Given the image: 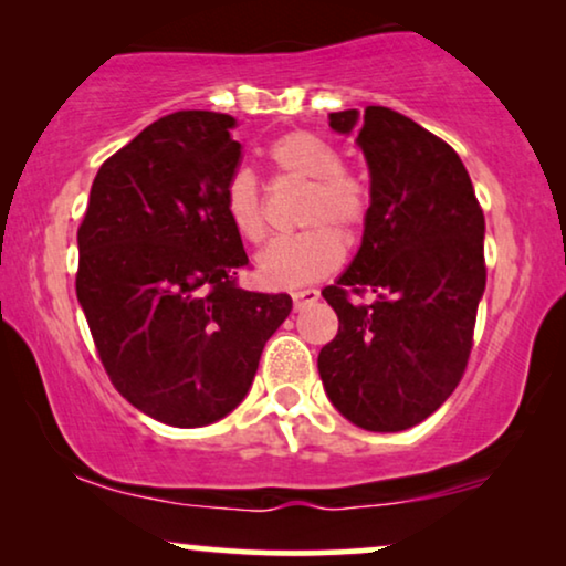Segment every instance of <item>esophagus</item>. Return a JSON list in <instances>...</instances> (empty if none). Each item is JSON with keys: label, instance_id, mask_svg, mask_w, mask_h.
<instances>
[{"label": "esophagus", "instance_id": "1", "mask_svg": "<svg viewBox=\"0 0 566 566\" xmlns=\"http://www.w3.org/2000/svg\"><path fill=\"white\" fill-rule=\"evenodd\" d=\"M291 298H293V308H304L306 304H314V301L319 298V291H316V289H304V291L291 293Z\"/></svg>", "mask_w": 566, "mask_h": 566}]
</instances>
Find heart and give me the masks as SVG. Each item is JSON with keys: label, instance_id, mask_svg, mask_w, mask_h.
I'll list each match as a JSON object with an SVG mask.
<instances>
[{"label": "heart", "instance_id": "obj_1", "mask_svg": "<svg viewBox=\"0 0 566 566\" xmlns=\"http://www.w3.org/2000/svg\"><path fill=\"white\" fill-rule=\"evenodd\" d=\"M268 154L283 175L308 180L301 211L306 229L270 239L258 254V273L262 283L273 289H296L329 275L343 262L345 244L336 232L339 230L345 239L360 234L370 213V192L358 175L343 167L335 146L312 130H291L273 142ZM223 211L247 242H260L265 237L262 190L250 169H237L227 180Z\"/></svg>", "mask_w": 566, "mask_h": 566}]
</instances>
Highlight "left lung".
I'll list each match as a JSON object with an SVG mask.
<instances>
[{
	"mask_svg": "<svg viewBox=\"0 0 566 566\" xmlns=\"http://www.w3.org/2000/svg\"><path fill=\"white\" fill-rule=\"evenodd\" d=\"M329 126H358L370 213L350 268L322 291L339 329L316 366L339 415L399 432L436 412L467 370L486 283L484 213L459 154L407 115L368 105L329 113Z\"/></svg>",
	"mask_w": 566,
	"mask_h": 566,
	"instance_id": "left-lung-1",
	"label": "left lung"
}]
</instances>
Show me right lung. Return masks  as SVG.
<instances>
[{"label": "right lung", "instance_id": "1", "mask_svg": "<svg viewBox=\"0 0 566 566\" xmlns=\"http://www.w3.org/2000/svg\"><path fill=\"white\" fill-rule=\"evenodd\" d=\"M237 120L180 111L103 161L76 231V298L120 397L172 428H203L250 391L289 293L239 289L250 265L223 211Z\"/></svg>", "mask_w": 566, "mask_h": 566}]
</instances>
